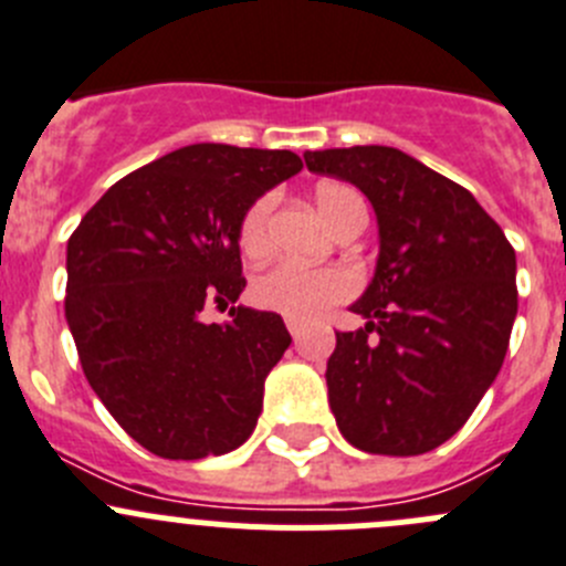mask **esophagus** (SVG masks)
Here are the masks:
<instances>
[{
	"mask_svg": "<svg viewBox=\"0 0 566 566\" xmlns=\"http://www.w3.org/2000/svg\"><path fill=\"white\" fill-rule=\"evenodd\" d=\"M286 327H289V333H292L294 342H300V336H303V325H300V322H294V319H286Z\"/></svg>",
	"mask_w": 566,
	"mask_h": 566,
	"instance_id": "1",
	"label": "esophagus"
}]
</instances>
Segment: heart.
<instances>
[{"mask_svg":"<svg viewBox=\"0 0 566 566\" xmlns=\"http://www.w3.org/2000/svg\"><path fill=\"white\" fill-rule=\"evenodd\" d=\"M355 191L342 182H325L316 188V208L331 224L342 206ZM274 211V193H263L247 208L239 224V244L244 255L261 258L269 247V219ZM355 292L353 272L342 266H303L294 261H280L272 269L261 272L252 283V300L261 308L274 311L294 322H311L342 303Z\"/></svg>","mask_w":566,"mask_h":566,"instance_id":"obj_1","label":"heart"}]
</instances>
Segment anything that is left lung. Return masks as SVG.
Returning a JSON list of instances; mask_svg holds the SVG:
<instances>
[{"mask_svg":"<svg viewBox=\"0 0 566 566\" xmlns=\"http://www.w3.org/2000/svg\"><path fill=\"white\" fill-rule=\"evenodd\" d=\"M316 175L353 182L378 217L367 325L336 333L327 400L353 448L419 455L464 428L503 367L516 316V255L459 182L395 147L305 153Z\"/></svg>","mask_w":566,"mask_h":566,"instance_id":"1","label":"left lung"}]
</instances>
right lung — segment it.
Returning <instances> with one entry per match:
<instances>
[{"label":"right lung","mask_w":566,"mask_h":566,"mask_svg":"<svg viewBox=\"0 0 566 566\" xmlns=\"http://www.w3.org/2000/svg\"><path fill=\"white\" fill-rule=\"evenodd\" d=\"M303 169L289 149L191 144L113 182L66 247V322L111 417L149 453L197 461L241 448L263 380L292 344L272 311L239 300V224Z\"/></svg>","instance_id":"right-lung-1"}]
</instances>
